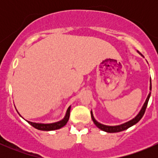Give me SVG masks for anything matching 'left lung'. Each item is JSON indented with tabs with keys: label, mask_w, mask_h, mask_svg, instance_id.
<instances>
[{
	"label": "left lung",
	"mask_w": 158,
	"mask_h": 158,
	"mask_svg": "<svg viewBox=\"0 0 158 158\" xmlns=\"http://www.w3.org/2000/svg\"><path fill=\"white\" fill-rule=\"evenodd\" d=\"M141 55L143 56L142 54H141ZM150 89L151 90V85H150ZM150 95H151V92H150L149 95H148L147 99H146V101H145V102H144V106H143L142 109H141V111H140V112L138 113V115H137L135 118H133L132 120L129 121V122H126V123L122 124V125H117V126H108V125H102V124L98 123V122H97L95 118H94L92 112L91 111V116H92V121H93V122L95 123V125H96L98 128H100L101 130L104 131L109 132V133H115V132H119V131H124V130H126V129H128V128H130V127H131L132 125H135L136 123H138V122L141 120V118L143 117L144 112H145L146 108H147L148 101H149Z\"/></svg>",
	"instance_id": "obj_1"
}]
</instances>
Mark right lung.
Instances as JSON below:
<instances>
[{"mask_svg":"<svg viewBox=\"0 0 158 158\" xmlns=\"http://www.w3.org/2000/svg\"><path fill=\"white\" fill-rule=\"evenodd\" d=\"M69 114H70V107L68 108L67 111H66V116H65L63 120H61L60 122H56V123H52V124H40V123H33V122H30L27 121L30 125L33 127V128L38 129V130L40 131H52V130H57V129H60L63 128V126L66 125L67 122L69 121Z\"/></svg>","mask_w":158,"mask_h":158,"instance_id":"obj_1","label":"right lung"}]
</instances>
